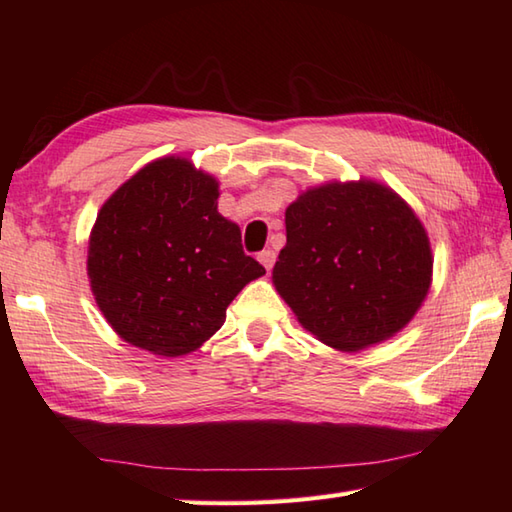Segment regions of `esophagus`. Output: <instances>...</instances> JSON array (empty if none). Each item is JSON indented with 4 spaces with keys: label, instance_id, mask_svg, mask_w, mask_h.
Segmentation results:
<instances>
[{
    "label": "esophagus",
    "instance_id": "esophagus-1",
    "mask_svg": "<svg viewBox=\"0 0 512 512\" xmlns=\"http://www.w3.org/2000/svg\"><path fill=\"white\" fill-rule=\"evenodd\" d=\"M257 259H259V262H262V266L266 270H270V268H273V264H275V250L266 248V250H262V253L257 255Z\"/></svg>",
    "mask_w": 512,
    "mask_h": 512
}]
</instances>
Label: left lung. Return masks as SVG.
<instances>
[{
  "mask_svg": "<svg viewBox=\"0 0 512 512\" xmlns=\"http://www.w3.org/2000/svg\"><path fill=\"white\" fill-rule=\"evenodd\" d=\"M431 277L429 235L385 184L325 182L286 209L275 290L334 350L358 352L398 334L427 299Z\"/></svg>",
  "mask_w": 512,
  "mask_h": 512,
  "instance_id": "8db88e82",
  "label": "left lung"
}]
</instances>
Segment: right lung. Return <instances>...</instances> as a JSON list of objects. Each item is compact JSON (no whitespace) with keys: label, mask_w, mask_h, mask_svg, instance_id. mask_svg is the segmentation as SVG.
<instances>
[{"label":"right lung","mask_w":512,"mask_h":512,"mask_svg":"<svg viewBox=\"0 0 512 512\" xmlns=\"http://www.w3.org/2000/svg\"><path fill=\"white\" fill-rule=\"evenodd\" d=\"M220 182L165 156L123 182L90 233L96 306L129 345L176 358L198 350L264 266L244 255L239 226L217 211Z\"/></svg>","instance_id":"add662e5"}]
</instances>
